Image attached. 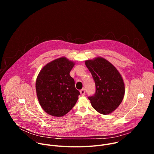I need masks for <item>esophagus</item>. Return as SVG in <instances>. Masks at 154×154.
<instances>
[{"mask_svg":"<svg viewBox=\"0 0 154 154\" xmlns=\"http://www.w3.org/2000/svg\"><path fill=\"white\" fill-rule=\"evenodd\" d=\"M80 94L82 96H85V89H82L80 91Z\"/></svg>","mask_w":154,"mask_h":154,"instance_id":"esophagus-1","label":"esophagus"}]
</instances>
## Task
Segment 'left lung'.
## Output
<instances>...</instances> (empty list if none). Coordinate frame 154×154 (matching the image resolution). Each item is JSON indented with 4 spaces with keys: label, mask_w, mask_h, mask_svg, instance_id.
Returning a JSON list of instances; mask_svg holds the SVG:
<instances>
[{
    "label": "left lung",
    "mask_w": 154,
    "mask_h": 154,
    "mask_svg": "<svg viewBox=\"0 0 154 154\" xmlns=\"http://www.w3.org/2000/svg\"><path fill=\"white\" fill-rule=\"evenodd\" d=\"M96 85V92L88 97L93 107L99 113L108 115L119 106L125 93L123 79L114 66L106 60L97 57L86 60Z\"/></svg>",
    "instance_id": "1"
}]
</instances>
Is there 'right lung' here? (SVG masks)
<instances>
[{"mask_svg":"<svg viewBox=\"0 0 154 154\" xmlns=\"http://www.w3.org/2000/svg\"><path fill=\"white\" fill-rule=\"evenodd\" d=\"M74 63L65 57L56 59L39 72L36 81L38 101L50 115L60 117L68 113L76 103L80 92L69 73Z\"/></svg>","mask_w":154,"mask_h":154,"instance_id":"right-lung-1","label":"right lung"}]
</instances>
